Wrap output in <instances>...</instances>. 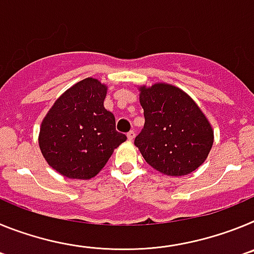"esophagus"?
I'll return each mask as SVG.
<instances>
[{
  "mask_svg": "<svg viewBox=\"0 0 254 254\" xmlns=\"http://www.w3.org/2000/svg\"><path fill=\"white\" fill-rule=\"evenodd\" d=\"M127 137H128L129 141H132L134 138V131H129L128 133H127Z\"/></svg>",
  "mask_w": 254,
  "mask_h": 254,
  "instance_id": "esophagus-1",
  "label": "esophagus"
}]
</instances>
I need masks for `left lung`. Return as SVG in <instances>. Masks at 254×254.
<instances>
[{
	"instance_id": "1",
	"label": "left lung",
	"mask_w": 254,
	"mask_h": 254,
	"mask_svg": "<svg viewBox=\"0 0 254 254\" xmlns=\"http://www.w3.org/2000/svg\"><path fill=\"white\" fill-rule=\"evenodd\" d=\"M145 125L134 138L143 159L158 172L187 176L208 156L214 131L188 94L169 84L141 86Z\"/></svg>"
}]
</instances>
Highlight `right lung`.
Here are the masks:
<instances>
[{"label": "right lung", "mask_w": 254, "mask_h": 254, "mask_svg": "<svg viewBox=\"0 0 254 254\" xmlns=\"http://www.w3.org/2000/svg\"><path fill=\"white\" fill-rule=\"evenodd\" d=\"M107 90L99 80L84 78L56 100L42 122L40 151L49 167L67 178L95 177L127 140L104 108Z\"/></svg>", "instance_id": "1"}]
</instances>
